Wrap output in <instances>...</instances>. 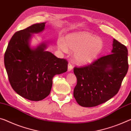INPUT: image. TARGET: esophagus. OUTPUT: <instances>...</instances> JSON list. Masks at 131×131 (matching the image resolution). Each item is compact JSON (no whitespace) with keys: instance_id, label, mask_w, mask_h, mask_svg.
<instances>
[{"instance_id":"obj_1","label":"esophagus","mask_w":131,"mask_h":131,"mask_svg":"<svg viewBox=\"0 0 131 131\" xmlns=\"http://www.w3.org/2000/svg\"><path fill=\"white\" fill-rule=\"evenodd\" d=\"M72 69H73V66H72L71 64L69 63H68V70L69 72H70V71H71Z\"/></svg>"}]
</instances>
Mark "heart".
Instances as JSON below:
<instances>
[{
	"instance_id": "1",
	"label": "heart",
	"mask_w": 131,
	"mask_h": 131,
	"mask_svg": "<svg viewBox=\"0 0 131 131\" xmlns=\"http://www.w3.org/2000/svg\"><path fill=\"white\" fill-rule=\"evenodd\" d=\"M57 45L58 48L65 53L68 52L69 49L73 51L74 61L79 65L92 63L103 48V41L88 32L68 34L64 39H58Z\"/></svg>"
}]
</instances>
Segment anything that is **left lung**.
<instances>
[{
    "label": "left lung",
    "mask_w": 131,
    "mask_h": 131,
    "mask_svg": "<svg viewBox=\"0 0 131 131\" xmlns=\"http://www.w3.org/2000/svg\"><path fill=\"white\" fill-rule=\"evenodd\" d=\"M128 70V49L114 39L110 55L88 66L74 68L77 84L73 96L77 103L92 107L109 100L117 94Z\"/></svg>",
    "instance_id": "8db88e82"
}]
</instances>
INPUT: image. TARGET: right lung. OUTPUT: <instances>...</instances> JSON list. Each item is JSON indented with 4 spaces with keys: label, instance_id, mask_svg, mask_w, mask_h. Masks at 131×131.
Listing matches in <instances>:
<instances>
[{
    "label": "right lung",
    "instance_id": "1",
    "mask_svg": "<svg viewBox=\"0 0 131 131\" xmlns=\"http://www.w3.org/2000/svg\"><path fill=\"white\" fill-rule=\"evenodd\" d=\"M45 23L34 24L16 32L9 41L4 57L10 83L20 96L40 101L51 92L53 77L65 73L68 62L49 51L47 42L31 47L33 34L42 32Z\"/></svg>",
    "mask_w": 131,
    "mask_h": 131
}]
</instances>
